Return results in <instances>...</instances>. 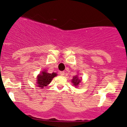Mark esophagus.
<instances>
[{"instance_id":"1","label":"esophagus","mask_w":127,"mask_h":127,"mask_svg":"<svg viewBox=\"0 0 127 127\" xmlns=\"http://www.w3.org/2000/svg\"><path fill=\"white\" fill-rule=\"evenodd\" d=\"M60 74L61 75H64V72H63V71H62V72H60Z\"/></svg>"}]
</instances>
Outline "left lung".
Here are the masks:
<instances>
[{"instance_id": "1", "label": "left lung", "mask_w": 127, "mask_h": 127, "mask_svg": "<svg viewBox=\"0 0 127 127\" xmlns=\"http://www.w3.org/2000/svg\"><path fill=\"white\" fill-rule=\"evenodd\" d=\"M81 80L79 79L78 78V76H75V77H73L72 79V83L73 84V85L75 86H78L80 82H81Z\"/></svg>"}]
</instances>
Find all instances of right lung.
Listing matches in <instances>:
<instances>
[{
  "instance_id": "right-lung-1",
  "label": "right lung",
  "mask_w": 127,
  "mask_h": 127,
  "mask_svg": "<svg viewBox=\"0 0 127 127\" xmlns=\"http://www.w3.org/2000/svg\"><path fill=\"white\" fill-rule=\"evenodd\" d=\"M55 76H57V74L55 73H48L46 72L45 71L42 72L41 74L38 75L37 78V86L40 88H43L44 87L47 86L52 79H53Z\"/></svg>"
}]
</instances>
